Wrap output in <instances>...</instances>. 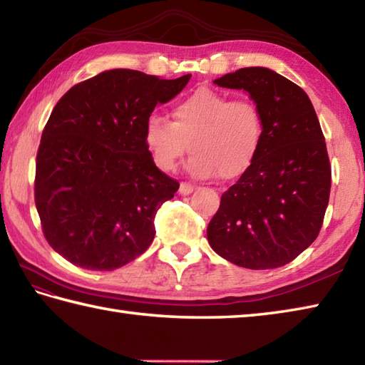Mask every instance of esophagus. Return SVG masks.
Wrapping results in <instances>:
<instances>
[{
	"label": "esophagus",
	"instance_id": "obj_1",
	"mask_svg": "<svg viewBox=\"0 0 365 365\" xmlns=\"http://www.w3.org/2000/svg\"><path fill=\"white\" fill-rule=\"evenodd\" d=\"M178 191H180V195H183V196H187V195H190V192H192L195 191V187H192L191 183H187V182H182L180 183V188H178Z\"/></svg>",
	"mask_w": 365,
	"mask_h": 365
}]
</instances>
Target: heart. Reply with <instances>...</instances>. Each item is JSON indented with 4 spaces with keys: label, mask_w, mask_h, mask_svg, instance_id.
I'll return each instance as SVG.
<instances>
[{
    "label": "heart",
    "mask_w": 365,
    "mask_h": 365,
    "mask_svg": "<svg viewBox=\"0 0 365 365\" xmlns=\"http://www.w3.org/2000/svg\"><path fill=\"white\" fill-rule=\"evenodd\" d=\"M173 118L153 113L147 120L145 144L153 161L173 170L190 148V173L202 178L240 177L253 164L266 130L262 110L252 99H232L212 88H199L178 101Z\"/></svg>",
    "instance_id": "b5f03b06"
}]
</instances>
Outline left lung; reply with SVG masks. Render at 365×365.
Returning <instances> with one entry per match:
<instances>
[{
  "label": "left lung",
  "mask_w": 365,
  "mask_h": 365,
  "mask_svg": "<svg viewBox=\"0 0 365 365\" xmlns=\"http://www.w3.org/2000/svg\"><path fill=\"white\" fill-rule=\"evenodd\" d=\"M245 90L264 115L258 155L207 227L221 258L247 269L291 262L318 237L331 192V163L307 93L267 68H242L215 81Z\"/></svg>",
  "instance_id": "obj_1"
}]
</instances>
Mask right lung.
Here are the masks:
<instances>
[{
  "label": "right lung",
  "instance_id": "1",
  "mask_svg": "<svg viewBox=\"0 0 365 365\" xmlns=\"http://www.w3.org/2000/svg\"><path fill=\"white\" fill-rule=\"evenodd\" d=\"M190 77L110 69L56 103L36 156L34 202L46 240L64 259L113 270L152 244L156 210L180 185L155 166L145 123Z\"/></svg>",
  "mask_w": 365,
  "mask_h": 365
}]
</instances>
